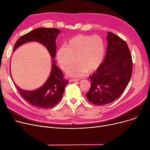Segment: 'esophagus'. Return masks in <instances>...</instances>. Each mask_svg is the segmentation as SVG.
I'll return each mask as SVG.
<instances>
[{"label": "esophagus", "mask_w": 150, "mask_h": 150, "mask_svg": "<svg viewBox=\"0 0 150 150\" xmlns=\"http://www.w3.org/2000/svg\"><path fill=\"white\" fill-rule=\"evenodd\" d=\"M79 79H70L69 81L70 82H74V81H79Z\"/></svg>", "instance_id": "1"}]
</instances>
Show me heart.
Segmentation results:
<instances>
[{"mask_svg": "<svg viewBox=\"0 0 150 150\" xmlns=\"http://www.w3.org/2000/svg\"><path fill=\"white\" fill-rule=\"evenodd\" d=\"M105 54V44L100 36L78 35L71 38L66 43L65 47L58 49L57 59L63 70L69 69L70 76L78 77L87 72L91 73L96 70L103 61ZM75 60L76 64L73 67Z\"/></svg>", "mask_w": 150, "mask_h": 150, "instance_id": "b5f03b06", "label": "heart"}]
</instances>
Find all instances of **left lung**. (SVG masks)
Masks as SVG:
<instances>
[{"mask_svg":"<svg viewBox=\"0 0 150 150\" xmlns=\"http://www.w3.org/2000/svg\"><path fill=\"white\" fill-rule=\"evenodd\" d=\"M104 61L89 76L91 86L86 98L93 105H105L119 98L132 75V61L128 46L119 36L108 32Z\"/></svg>","mask_w":150,"mask_h":150,"instance_id":"8db88e82","label":"left lung"}]
</instances>
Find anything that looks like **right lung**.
I'll use <instances>...</instances> for the list:
<instances>
[{
  "label": "right lung",
  "mask_w": 150,
  "mask_h": 150,
  "mask_svg": "<svg viewBox=\"0 0 150 150\" xmlns=\"http://www.w3.org/2000/svg\"><path fill=\"white\" fill-rule=\"evenodd\" d=\"M60 33L58 28H38L22 36L14 44L13 52L24 43L31 41L40 42L45 46L52 58L50 74L41 87L34 91H25L20 89L13 81L22 97L33 106L43 109L54 106L62 97L64 89L69 83L53 59L56 57V39Z\"/></svg>",
  "instance_id": "add662e5"
}]
</instances>
